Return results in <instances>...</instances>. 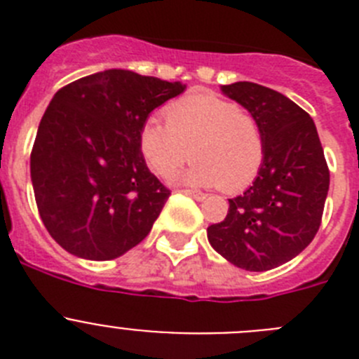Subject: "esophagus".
<instances>
[{
    "label": "esophagus",
    "instance_id": "esophagus-1",
    "mask_svg": "<svg viewBox=\"0 0 359 359\" xmlns=\"http://www.w3.org/2000/svg\"><path fill=\"white\" fill-rule=\"evenodd\" d=\"M185 196H190V198H194L196 201H203V199H207V194H203V192H196V190H182Z\"/></svg>",
    "mask_w": 359,
    "mask_h": 359
}]
</instances>
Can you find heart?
Listing matches in <instances>:
<instances>
[{
	"instance_id": "b5f03b06",
	"label": "heart",
	"mask_w": 359,
	"mask_h": 359,
	"mask_svg": "<svg viewBox=\"0 0 359 359\" xmlns=\"http://www.w3.org/2000/svg\"><path fill=\"white\" fill-rule=\"evenodd\" d=\"M165 116L145 120L138 135L142 156L158 176H172L192 156L177 182L239 192L255 180L266 142L252 113L217 95L194 93L170 104Z\"/></svg>"
}]
</instances>
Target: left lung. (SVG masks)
<instances>
[{
  "label": "left lung",
  "mask_w": 359,
  "mask_h": 359,
  "mask_svg": "<svg viewBox=\"0 0 359 359\" xmlns=\"http://www.w3.org/2000/svg\"><path fill=\"white\" fill-rule=\"evenodd\" d=\"M261 122L266 152L255 182L228 199L226 217L207 228L208 243L228 262L268 271L315 239L329 190V169L316 126L300 106L255 82L221 86Z\"/></svg>",
  "instance_id": "obj_1"
}]
</instances>
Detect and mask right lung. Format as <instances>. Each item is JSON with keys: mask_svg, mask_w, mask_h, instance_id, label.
<instances>
[{"mask_svg": "<svg viewBox=\"0 0 359 359\" xmlns=\"http://www.w3.org/2000/svg\"><path fill=\"white\" fill-rule=\"evenodd\" d=\"M185 88L106 69L53 95L32 147L30 176L44 226L66 252L111 261L147 237L170 190L147 169L138 135L151 111Z\"/></svg>", "mask_w": 359, "mask_h": 359, "instance_id": "right-lung-1", "label": "right lung"}]
</instances>
